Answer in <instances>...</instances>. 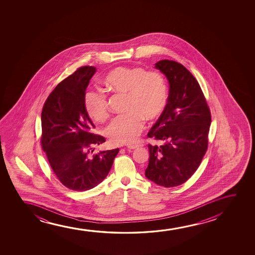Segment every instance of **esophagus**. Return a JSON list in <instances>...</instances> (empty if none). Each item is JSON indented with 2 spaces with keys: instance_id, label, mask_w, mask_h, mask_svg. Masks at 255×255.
Here are the masks:
<instances>
[{
  "instance_id": "obj_1",
  "label": "esophagus",
  "mask_w": 255,
  "mask_h": 255,
  "mask_svg": "<svg viewBox=\"0 0 255 255\" xmlns=\"http://www.w3.org/2000/svg\"><path fill=\"white\" fill-rule=\"evenodd\" d=\"M138 147V145L137 144H129V145H128L127 146V148L128 149H129V150H133V149H136Z\"/></svg>"
}]
</instances>
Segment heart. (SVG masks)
<instances>
[{
    "instance_id": "obj_1",
    "label": "heart",
    "mask_w": 255,
    "mask_h": 255,
    "mask_svg": "<svg viewBox=\"0 0 255 255\" xmlns=\"http://www.w3.org/2000/svg\"><path fill=\"white\" fill-rule=\"evenodd\" d=\"M105 84L113 93L126 96L124 111L127 114L117 117L106 129V136L116 145L134 143L143 129V120H157L167 106V82L157 70L118 67L106 76ZM84 107L97 122H105L110 116L107 97L99 90L90 89L86 92Z\"/></svg>"
}]
</instances>
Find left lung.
<instances>
[{
  "label": "left lung",
  "mask_w": 255,
  "mask_h": 255,
  "mask_svg": "<svg viewBox=\"0 0 255 255\" xmlns=\"http://www.w3.org/2000/svg\"><path fill=\"white\" fill-rule=\"evenodd\" d=\"M155 68L166 76L170 90L165 111L147 135L159 144H148L145 176L174 187L192 177L206 154L211 112L198 81L181 63L161 60Z\"/></svg>",
  "instance_id": "left-lung-1"
}]
</instances>
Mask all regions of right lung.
Returning <instances> with one entry per match:
<instances>
[{"mask_svg":"<svg viewBox=\"0 0 255 255\" xmlns=\"http://www.w3.org/2000/svg\"><path fill=\"white\" fill-rule=\"evenodd\" d=\"M97 69L78 68L56 85L42 111L41 144L60 182L73 191H87L100 184L112 169L119 149L93 153L105 142L94 134V124L84 107L85 91Z\"/></svg>","mask_w":255,"mask_h":255,"instance_id":"obj_1","label":"right lung"}]
</instances>
